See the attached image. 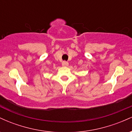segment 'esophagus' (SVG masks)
Here are the masks:
<instances>
[{"label":"esophagus","mask_w":132,"mask_h":132,"mask_svg":"<svg viewBox=\"0 0 132 132\" xmlns=\"http://www.w3.org/2000/svg\"><path fill=\"white\" fill-rule=\"evenodd\" d=\"M68 64H68V61H63V63H62V65H63V66H68Z\"/></svg>","instance_id":"esophagus-1"}]
</instances>
